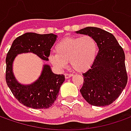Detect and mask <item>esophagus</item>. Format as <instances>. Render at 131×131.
I'll use <instances>...</instances> for the list:
<instances>
[{
    "mask_svg": "<svg viewBox=\"0 0 131 131\" xmlns=\"http://www.w3.org/2000/svg\"><path fill=\"white\" fill-rule=\"evenodd\" d=\"M72 76H73V74H71V73H66L65 74V78L69 79L70 77H71Z\"/></svg>",
    "mask_w": 131,
    "mask_h": 131,
    "instance_id": "esophagus-1",
    "label": "esophagus"
}]
</instances>
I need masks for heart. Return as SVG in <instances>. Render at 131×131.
I'll use <instances>...</instances> for the list:
<instances>
[{"mask_svg":"<svg viewBox=\"0 0 131 131\" xmlns=\"http://www.w3.org/2000/svg\"><path fill=\"white\" fill-rule=\"evenodd\" d=\"M97 43L90 36L66 38L57 43L56 54H52L49 60L60 70L66 68L69 61L73 69L82 72L93 65L97 55Z\"/></svg>","mask_w":131,"mask_h":131,"instance_id":"b5f03b06","label":"heart"}]
</instances>
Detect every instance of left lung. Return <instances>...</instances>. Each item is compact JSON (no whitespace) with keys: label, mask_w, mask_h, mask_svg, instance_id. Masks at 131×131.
Listing matches in <instances>:
<instances>
[{"label":"left lung","mask_w":131,"mask_h":131,"mask_svg":"<svg viewBox=\"0 0 131 131\" xmlns=\"http://www.w3.org/2000/svg\"><path fill=\"white\" fill-rule=\"evenodd\" d=\"M76 33L93 37L98 47L93 65L82 73L81 94L90 105H109L119 96L128 82L123 49L112 33L101 28L87 27Z\"/></svg>","instance_id":"1"}]
</instances>
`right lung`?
<instances>
[{"label":"right lung","instance_id":"right-lung-1","mask_svg":"<svg viewBox=\"0 0 131 131\" xmlns=\"http://www.w3.org/2000/svg\"><path fill=\"white\" fill-rule=\"evenodd\" d=\"M58 36L53 33H26L13 41L6 58V81L14 97L27 107L47 108L52 106L58 96L60 88L65 81L63 74H55L49 65L45 64L40 77L29 84L19 83L13 72V63L17 54L33 53L43 60L48 61L50 49Z\"/></svg>","mask_w":131,"mask_h":131}]
</instances>
